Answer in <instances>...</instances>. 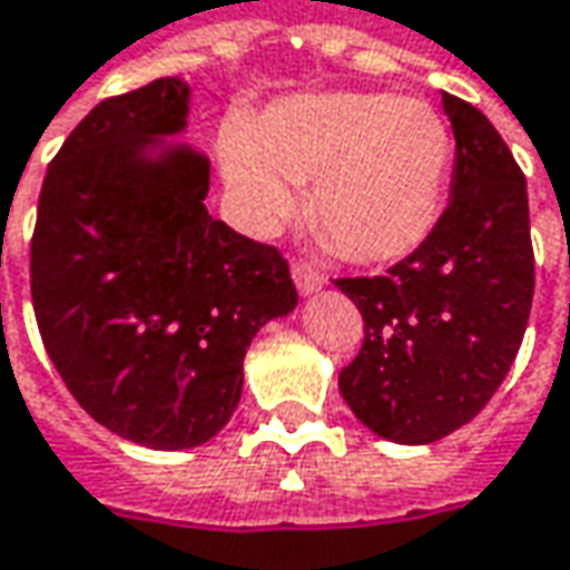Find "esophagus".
<instances>
[{
    "mask_svg": "<svg viewBox=\"0 0 570 570\" xmlns=\"http://www.w3.org/2000/svg\"><path fill=\"white\" fill-rule=\"evenodd\" d=\"M292 278H295L301 295H314V292L323 288V282H326V278H323L314 266H307V263H295V266H292Z\"/></svg>",
    "mask_w": 570,
    "mask_h": 570,
    "instance_id": "obj_1",
    "label": "esophagus"
}]
</instances>
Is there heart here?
<instances>
[{
    "label": "heart",
    "instance_id": "heart-1",
    "mask_svg": "<svg viewBox=\"0 0 570 570\" xmlns=\"http://www.w3.org/2000/svg\"><path fill=\"white\" fill-rule=\"evenodd\" d=\"M453 142L444 117L415 98L320 91L269 104L244 136L222 142V180L250 234L295 208L362 266L396 263L434 230L448 193Z\"/></svg>",
    "mask_w": 570,
    "mask_h": 570
}]
</instances>
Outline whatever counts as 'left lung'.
Listing matches in <instances>:
<instances>
[{"mask_svg":"<svg viewBox=\"0 0 570 570\" xmlns=\"http://www.w3.org/2000/svg\"><path fill=\"white\" fill-rule=\"evenodd\" d=\"M444 114L456 139L444 215L386 275L336 282L364 320L342 400L393 444L472 422L508 377L533 304L527 180L482 110L444 95Z\"/></svg>","mask_w":570,"mask_h":570,"instance_id":"8db88e82","label":"left lung"}]
</instances>
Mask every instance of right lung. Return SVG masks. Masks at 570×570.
<instances>
[{
	"instance_id": "add662e5",
	"label": "right lung",
	"mask_w": 570,
	"mask_h": 570,
	"mask_svg": "<svg viewBox=\"0 0 570 570\" xmlns=\"http://www.w3.org/2000/svg\"><path fill=\"white\" fill-rule=\"evenodd\" d=\"M189 85L100 100L62 142L31 240L37 326L78 405L151 450L228 425L253 336L297 307L288 263L212 218L208 158L180 142Z\"/></svg>"
}]
</instances>
